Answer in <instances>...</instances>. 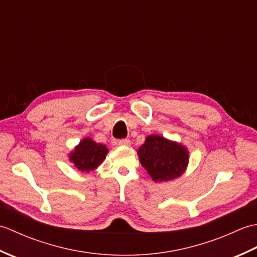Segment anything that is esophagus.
Here are the masks:
<instances>
[{
	"mask_svg": "<svg viewBox=\"0 0 257 257\" xmlns=\"http://www.w3.org/2000/svg\"><path fill=\"white\" fill-rule=\"evenodd\" d=\"M118 144L120 145V146H125V147H128V146H130V140L129 139H121V140H119L118 141Z\"/></svg>",
	"mask_w": 257,
	"mask_h": 257,
	"instance_id": "1",
	"label": "esophagus"
}]
</instances>
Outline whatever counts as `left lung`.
I'll return each instance as SVG.
<instances>
[{"mask_svg":"<svg viewBox=\"0 0 257 257\" xmlns=\"http://www.w3.org/2000/svg\"><path fill=\"white\" fill-rule=\"evenodd\" d=\"M143 166L155 182H166L181 177L187 170V147L162 136L150 135L137 151Z\"/></svg>","mask_w":257,"mask_h":257,"instance_id":"8db88e82","label":"left lung"}]
</instances>
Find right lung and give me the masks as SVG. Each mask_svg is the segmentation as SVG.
Wrapping results in <instances>:
<instances>
[{
  "label": "right lung",
  "mask_w": 257,
  "mask_h": 257,
  "mask_svg": "<svg viewBox=\"0 0 257 257\" xmlns=\"http://www.w3.org/2000/svg\"><path fill=\"white\" fill-rule=\"evenodd\" d=\"M108 148L101 144H97L91 138H84L70 151L69 161L80 172L89 173L99 167L106 159Z\"/></svg>",
  "instance_id": "add662e5"
}]
</instances>
